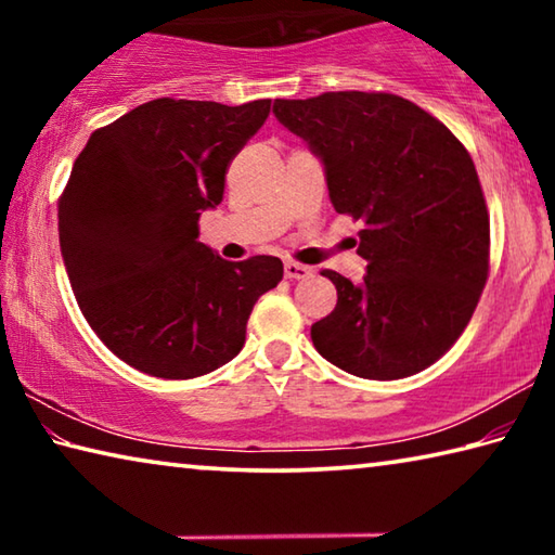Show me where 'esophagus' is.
I'll return each instance as SVG.
<instances>
[{
    "label": "esophagus",
    "instance_id": "esophagus-1",
    "mask_svg": "<svg viewBox=\"0 0 555 555\" xmlns=\"http://www.w3.org/2000/svg\"><path fill=\"white\" fill-rule=\"evenodd\" d=\"M284 274H286V279H308L313 274V269L306 264H298V261H286Z\"/></svg>",
    "mask_w": 555,
    "mask_h": 555
}]
</instances>
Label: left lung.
<instances>
[{
    "label": "left lung",
    "mask_w": 555,
    "mask_h": 555,
    "mask_svg": "<svg viewBox=\"0 0 555 555\" xmlns=\"http://www.w3.org/2000/svg\"><path fill=\"white\" fill-rule=\"evenodd\" d=\"M274 115L321 158L337 212L362 222L360 284L311 325L315 350L362 379H401L463 335L490 271V215L467 149L443 121L389 92L276 100Z\"/></svg>",
    "instance_id": "obj_1"
}]
</instances>
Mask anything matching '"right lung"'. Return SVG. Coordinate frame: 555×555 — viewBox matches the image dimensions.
<instances>
[{"instance_id": "right-lung-1", "label": "right lung", "mask_w": 555, "mask_h": 555, "mask_svg": "<svg viewBox=\"0 0 555 555\" xmlns=\"http://www.w3.org/2000/svg\"><path fill=\"white\" fill-rule=\"evenodd\" d=\"M271 100L228 107L158 98L95 129L59 201L73 294L119 360L193 379L237 357L257 298L284 276L279 257L228 261L198 242L224 173Z\"/></svg>"}]
</instances>
